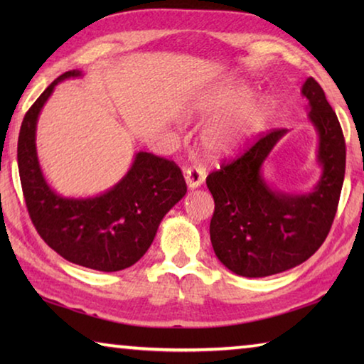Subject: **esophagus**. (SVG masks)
Listing matches in <instances>:
<instances>
[{
    "label": "esophagus",
    "mask_w": 364,
    "mask_h": 364,
    "mask_svg": "<svg viewBox=\"0 0 364 364\" xmlns=\"http://www.w3.org/2000/svg\"><path fill=\"white\" fill-rule=\"evenodd\" d=\"M205 168L202 165H193V167H188L186 171H184V178H186L189 189L199 188L205 181Z\"/></svg>",
    "instance_id": "obj_1"
}]
</instances>
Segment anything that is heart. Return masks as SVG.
Wrapping results in <instances>:
<instances>
[{"label":"heart","mask_w":364,"mask_h":364,"mask_svg":"<svg viewBox=\"0 0 364 364\" xmlns=\"http://www.w3.org/2000/svg\"><path fill=\"white\" fill-rule=\"evenodd\" d=\"M254 96L249 86L232 85L220 90L199 104L197 112L212 117H225L212 123L202 133L205 149L221 156L254 139L271 119V102L264 96Z\"/></svg>","instance_id":"1"}]
</instances>
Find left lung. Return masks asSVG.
<instances>
[{
	"label": "left lung",
	"instance_id": "obj_1",
	"mask_svg": "<svg viewBox=\"0 0 364 364\" xmlns=\"http://www.w3.org/2000/svg\"><path fill=\"white\" fill-rule=\"evenodd\" d=\"M301 95L318 133L316 162L321 176L310 193L278 191L264 180V160L287 130H273L241 157L207 176L215 200L210 241L228 269L245 278H264L291 269L321 247L334 221L345 176L341 123L315 78Z\"/></svg>",
	"mask_w": 364,
	"mask_h": 364
}]
</instances>
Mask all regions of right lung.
Instances as JSON below:
<instances>
[{"instance_id": "obj_1", "label": "right lung", "mask_w": 364, "mask_h": 364, "mask_svg": "<svg viewBox=\"0 0 364 364\" xmlns=\"http://www.w3.org/2000/svg\"><path fill=\"white\" fill-rule=\"evenodd\" d=\"M69 70L43 91L23 117L17 164L32 223L49 247L80 267L120 271L136 263L156 237L159 225L186 194L180 167L139 151L122 180L95 197H64L49 186L36 154V122L56 85L82 77Z\"/></svg>"}]
</instances>
